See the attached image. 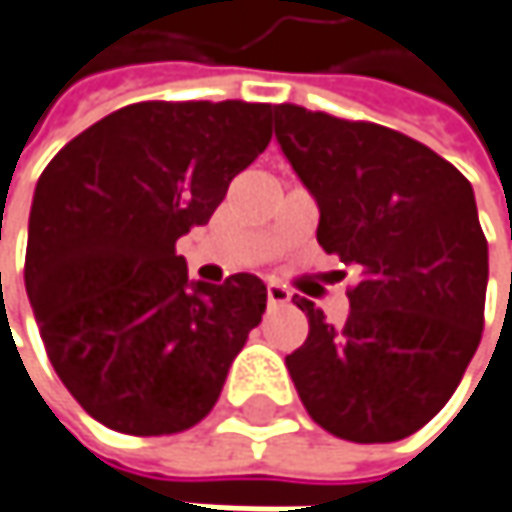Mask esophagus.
<instances>
[{
	"mask_svg": "<svg viewBox=\"0 0 512 512\" xmlns=\"http://www.w3.org/2000/svg\"><path fill=\"white\" fill-rule=\"evenodd\" d=\"M266 304L269 307H286L289 304V289L281 284H269L266 286Z\"/></svg>",
	"mask_w": 512,
	"mask_h": 512,
	"instance_id": "esophagus-1",
	"label": "esophagus"
}]
</instances>
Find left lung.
Wrapping results in <instances>:
<instances>
[{"label": "left lung", "mask_w": 512, "mask_h": 512, "mask_svg": "<svg viewBox=\"0 0 512 512\" xmlns=\"http://www.w3.org/2000/svg\"><path fill=\"white\" fill-rule=\"evenodd\" d=\"M275 136L318 202V243L359 272L330 324L286 356L307 414L353 443L423 429L455 394L484 330L487 237L466 176L426 144L371 121L281 104Z\"/></svg>", "instance_id": "left-lung-1"}]
</instances>
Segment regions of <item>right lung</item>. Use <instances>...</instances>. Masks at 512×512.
<instances>
[{
	"mask_svg": "<svg viewBox=\"0 0 512 512\" xmlns=\"http://www.w3.org/2000/svg\"><path fill=\"white\" fill-rule=\"evenodd\" d=\"M272 106L141 101L72 138L43 170L25 289L69 394L115 432L176 435L220 400L266 310L249 272L188 281L176 240L205 226L266 150Z\"/></svg>",
	"mask_w": 512,
	"mask_h": 512,
	"instance_id": "right-lung-1",
	"label": "right lung"
}]
</instances>
